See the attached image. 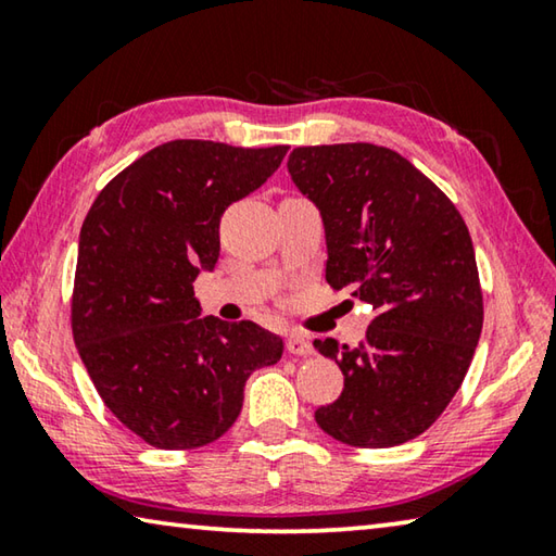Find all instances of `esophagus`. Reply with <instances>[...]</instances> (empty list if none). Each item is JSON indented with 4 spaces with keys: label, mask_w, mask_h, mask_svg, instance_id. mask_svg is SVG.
I'll return each instance as SVG.
<instances>
[{
    "label": "esophagus",
    "mask_w": 556,
    "mask_h": 556,
    "mask_svg": "<svg viewBox=\"0 0 556 556\" xmlns=\"http://www.w3.org/2000/svg\"><path fill=\"white\" fill-rule=\"evenodd\" d=\"M287 351L291 355H312L314 353V345H312V341H308L306 336L289 333L287 336Z\"/></svg>",
    "instance_id": "esophagus-1"
}]
</instances>
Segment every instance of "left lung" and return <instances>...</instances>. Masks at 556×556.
I'll return each mask as SVG.
<instances>
[{
  "label": "left lung",
  "instance_id": "8db88e82",
  "mask_svg": "<svg viewBox=\"0 0 556 556\" xmlns=\"http://www.w3.org/2000/svg\"><path fill=\"white\" fill-rule=\"evenodd\" d=\"M289 174L321 211L326 281L375 308L357 345L333 357L343 392L316 409L328 437L388 448L417 439L454 400L483 328L473 242L448 195L388 147H296Z\"/></svg>",
  "mask_w": 556,
  "mask_h": 556
}]
</instances>
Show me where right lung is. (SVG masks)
Returning <instances> with one entry per match:
<instances>
[{
    "label": "right lung",
    "mask_w": 556,
    "mask_h": 556,
    "mask_svg": "<svg viewBox=\"0 0 556 556\" xmlns=\"http://www.w3.org/2000/svg\"><path fill=\"white\" fill-rule=\"evenodd\" d=\"M287 144L174 139L102 188L83 220L71 328L108 409L149 446L184 451L228 431L252 370L285 343L201 316L193 281L220 255V218L277 172Z\"/></svg>",
    "instance_id": "add662e5"
}]
</instances>
